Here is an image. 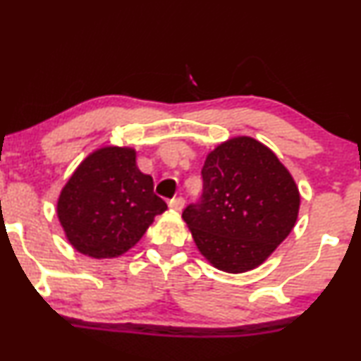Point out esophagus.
<instances>
[{
    "label": "esophagus",
    "instance_id": "esophagus-1",
    "mask_svg": "<svg viewBox=\"0 0 361 361\" xmlns=\"http://www.w3.org/2000/svg\"><path fill=\"white\" fill-rule=\"evenodd\" d=\"M168 205H169V208H171V210L181 212V210H183V207H185V200L181 197H175V198L169 200Z\"/></svg>",
    "mask_w": 361,
    "mask_h": 361
}]
</instances>
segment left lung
I'll use <instances>...</instances> for the list:
<instances>
[{"label": "left lung", "instance_id": "1", "mask_svg": "<svg viewBox=\"0 0 361 361\" xmlns=\"http://www.w3.org/2000/svg\"><path fill=\"white\" fill-rule=\"evenodd\" d=\"M202 178V197L183 210L195 244L220 271L257 267L296 224L293 176L269 147L242 136L207 156Z\"/></svg>", "mask_w": 361, "mask_h": 361}]
</instances>
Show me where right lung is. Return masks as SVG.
I'll return each instance as SVG.
<instances>
[{
  "label": "right lung",
  "instance_id": "add662e5",
  "mask_svg": "<svg viewBox=\"0 0 361 361\" xmlns=\"http://www.w3.org/2000/svg\"><path fill=\"white\" fill-rule=\"evenodd\" d=\"M166 203L142 175L131 147L87 156L60 193L56 214L68 242L94 259L117 257L136 245Z\"/></svg>",
  "mask_w": 361,
  "mask_h": 361
}]
</instances>
